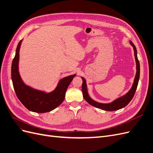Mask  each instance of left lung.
<instances>
[{"mask_svg":"<svg viewBox=\"0 0 153 153\" xmlns=\"http://www.w3.org/2000/svg\"><path fill=\"white\" fill-rule=\"evenodd\" d=\"M130 45L132 46L133 50H134V55H135V61H136V69H137V72L136 75L134 78V82L132 85V87L126 94L124 96L118 98L117 99L114 100L112 102L109 103H98L97 101L92 100L91 97L89 96V94H88L87 91V84H86V80L84 77H81L83 83L82 85V94L83 97L85 99V100L87 101L88 103H89L92 106H95L96 108H98L100 109L106 110V111H114V110H117L121 108H123L125 107L129 102H130L132 98H133L134 95H135V91L137 90V85L138 84V80H139L140 78V63L138 60L137 57V52L135 46L131 42V41H129Z\"/></svg>","mask_w":153,"mask_h":153,"instance_id":"8db88e82","label":"left lung"}]
</instances>
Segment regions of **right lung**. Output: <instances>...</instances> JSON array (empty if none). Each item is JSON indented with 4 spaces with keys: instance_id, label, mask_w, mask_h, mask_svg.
Here are the masks:
<instances>
[{
    "instance_id": "right-lung-1",
    "label": "right lung",
    "mask_w": 153,
    "mask_h": 153,
    "mask_svg": "<svg viewBox=\"0 0 153 153\" xmlns=\"http://www.w3.org/2000/svg\"><path fill=\"white\" fill-rule=\"evenodd\" d=\"M22 42L18 44L15 56L11 65V79L18 98L30 111L37 113L48 112L61 105L65 98L66 91L76 74L60 80L55 89L50 92L37 90L23 82L18 71L19 52Z\"/></svg>"
}]
</instances>
